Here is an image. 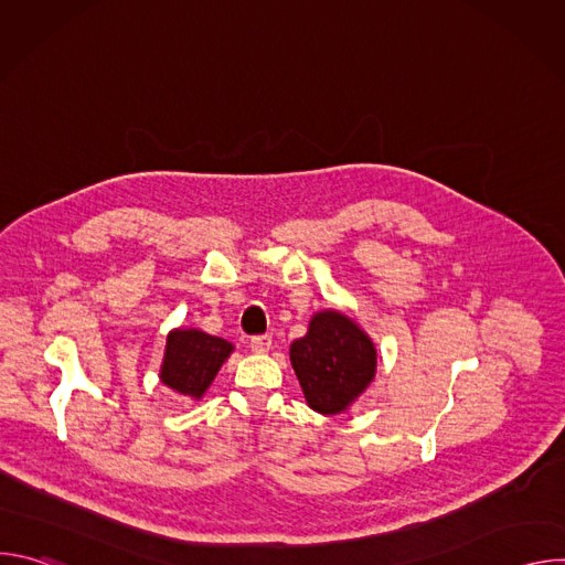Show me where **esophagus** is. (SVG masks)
<instances>
[{"mask_svg":"<svg viewBox=\"0 0 565 565\" xmlns=\"http://www.w3.org/2000/svg\"><path fill=\"white\" fill-rule=\"evenodd\" d=\"M270 347H273V338L270 335H255V338H250L253 353H268Z\"/></svg>","mask_w":565,"mask_h":565,"instance_id":"34e87169","label":"esophagus"}]
</instances>
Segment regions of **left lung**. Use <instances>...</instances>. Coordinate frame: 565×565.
Listing matches in <instances>:
<instances>
[{"label":"left lung","mask_w":565,"mask_h":565,"mask_svg":"<svg viewBox=\"0 0 565 565\" xmlns=\"http://www.w3.org/2000/svg\"><path fill=\"white\" fill-rule=\"evenodd\" d=\"M290 362L308 405L340 414L375 375V349L353 319L338 310L317 312L308 333L292 342Z\"/></svg>","instance_id":"1"}]
</instances>
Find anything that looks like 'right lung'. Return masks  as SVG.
Wrapping results in <instances>:
<instances>
[{
	"label": "right lung",
	"mask_w": 565,
	"mask_h": 565,
	"mask_svg": "<svg viewBox=\"0 0 565 565\" xmlns=\"http://www.w3.org/2000/svg\"><path fill=\"white\" fill-rule=\"evenodd\" d=\"M230 353L232 344L221 338L196 329L174 331L168 338L160 380L183 395L201 397Z\"/></svg>",
	"instance_id": "add662e5"
}]
</instances>
